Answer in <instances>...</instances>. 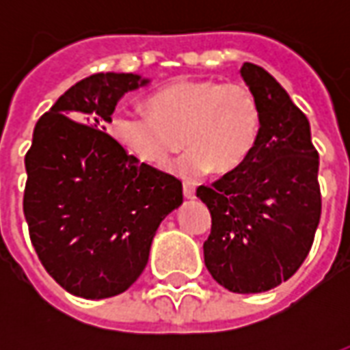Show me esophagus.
<instances>
[{"label":"esophagus","mask_w":350,"mask_h":350,"mask_svg":"<svg viewBox=\"0 0 350 350\" xmlns=\"http://www.w3.org/2000/svg\"><path fill=\"white\" fill-rule=\"evenodd\" d=\"M183 195L185 198H195V185L193 183H183Z\"/></svg>","instance_id":"obj_1"}]
</instances>
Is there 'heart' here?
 I'll list each match as a JSON object with an SVG mask.
<instances>
[{
  "instance_id": "1",
  "label": "heart",
  "mask_w": 350,
  "mask_h": 350,
  "mask_svg": "<svg viewBox=\"0 0 350 350\" xmlns=\"http://www.w3.org/2000/svg\"><path fill=\"white\" fill-rule=\"evenodd\" d=\"M150 112L120 108L110 133L135 159L165 167L172 153L189 150L172 163L183 178L213 168L227 174L247 161L260 135V105L250 86L219 80H180L153 93Z\"/></svg>"
}]
</instances>
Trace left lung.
Instances as JSON below:
<instances>
[{
    "label": "left lung",
    "mask_w": 350,
    "mask_h": 350,
    "mask_svg": "<svg viewBox=\"0 0 350 350\" xmlns=\"http://www.w3.org/2000/svg\"><path fill=\"white\" fill-rule=\"evenodd\" d=\"M242 77L260 105V135L242 167L200 185L212 213L204 262L238 294L264 293L293 278L313 245L321 219L319 153L306 114L262 67Z\"/></svg>",
    "instance_id": "8db88e82"
}]
</instances>
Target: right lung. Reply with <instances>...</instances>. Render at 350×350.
I'll return each instance as SVG.
<instances>
[{
	"mask_svg": "<svg viewBox=\"0 0 350 350\" xmlns=\"http://www.w3.org/2000/svg\"><path fill=\"white\" fill-rule=\"evenodd\" d=\"M133 72L80 80L39 118L26 153L24 215L37 257L67 293H125L148 264L155 230L183 202L182 182L144 165L107 133Z\"/></svg>",
	"mask_w": 350,
	"mask_h": 350,
	"instance_id": "1",
	"label": "right lung"
}]
</instances>
